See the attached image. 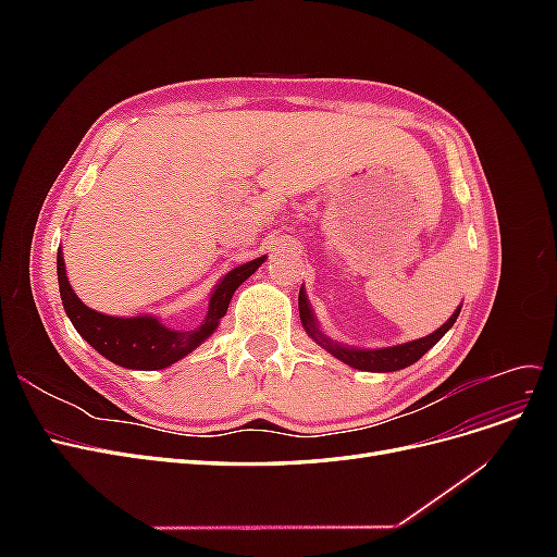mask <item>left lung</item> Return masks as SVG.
<instances>
[{
  "label": "left lung",
  "mask_w": 557,
  "mask_h": 557,
  "mask_svg": "<svg viewBox=\"0 0 557 557\" xmlns=\"http://www.w3.org/2000/svg\"><path fill=\"white\" fill-rule=\"evenodd\" d=\"M460 309L462 307L455 309L453 315L446 320V323L440 330L423 336V339L407 342V344L391 346V348H372V350H369V348H350V346H342V344L327 339V336L318 330L315 315H313L309 301H307V293H305V288H299V318H301V325H305L307 334L311 336L315 344H320L327 352H332L336 360L346 362L352 369H362V372H397V369H404V367L418 362L453 327V323L460 315Z\"/></svg>",
  "instance_id": "8db88e82"
}]
</instances>
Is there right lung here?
I'll list each match as a JSON object with an SVG mask.
<instances>
[{
  "label": "right lung",
  "instance_id": "add662e5",
  "mask_svg": "<svg viewBox=\"0 0 557 557\" xmlns=\"http://www.w3.org/2000/svg\"><path fill=\"white\" fill-rule=\"evenodd\" d=\"M267 260V256L250 260L246 264L234 267L227 272L211 293L209 299V311L205 323L195 330H172L164 327L156 315H134V318H115L99 313L90 307L83 305L76 297L74 288L66 278L64 258L58 250V285H60V297L62 307L70 315L72 325L76 332L86 339L99 356L107 360L127 367V369H164L181 358L193 352L199 344H205L209 336L215 332L221 318L227 313L230 299L234 290L256 272V269Z\"/></svg>",
  "mask_w": 557,
  "mask_h": 557
}]
</instances>
